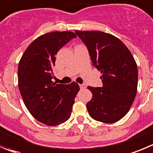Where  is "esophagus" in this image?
Returning a JSON list of instances; mask_svg holds the SVG:
<instances>
[{
  "instance_id": "obj_1",
  "label": "esophagus",
  "mask_w": 153,
  "mask_h": 153,
  "mask_svg": "<svg viewBox=\"0 0 153 153\" xmlns=\"http://www.w3.org/2000/svg\"><path fill=\"white\" fill-rule=\"evenodd\" d=\"M79 87H80L81 89H83V88H85L86 86H85L84 84H81V85H79Z\"/></svg>"
}]
</instances>
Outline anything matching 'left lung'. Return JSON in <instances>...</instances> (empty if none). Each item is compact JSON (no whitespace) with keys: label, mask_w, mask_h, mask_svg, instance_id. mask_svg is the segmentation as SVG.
Segmentation results:
<instances>
[{"label":"left lung","mask_w":153,"mask_h":153,"mask_svg":"<svg viewBox=\"0 0 153 153\" xmlns=\"http://www.w3.org/2000/svg\"><path fill=\"white\" fill-rule=\"evenodd\" d=\"M86 46L93 66L101 73V87L88 86L92 98L86 104L96 121L113 123L130 110L137 88L136 62L127 46L117 37L98 30H76Z\"/></svg>","instance_id":"obj_1"}]
</instances>
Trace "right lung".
Listing matches in <instances>:
<instances>
[{
  "label": "right lung",
  "mask_w": 153,
  "mask_h": 153,
  "mask_svg": "<svg viewBox=\"0 0 153 153\" xmlns=\"http://www.w3.org/2000/svg\"><path fill=\"white\" fill-rule=\"evenodd\" d=\"M75 37L71 31L43 34L29 45L19 64V88L25 105L37 121L46 126H58L71 117L79 91L75 82L69 85L52 82L56 54Z\"/></svg>",
  "instance_id": "right-lung-1"
}]
</instances>
